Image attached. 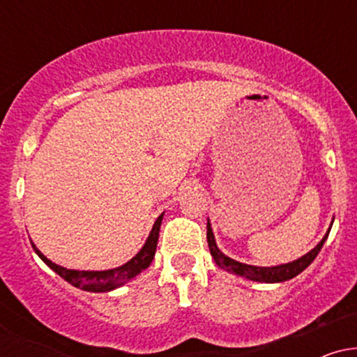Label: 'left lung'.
Wrapping results in <instances>:
<instances>
[{"label":"left lung","instance_id":"1","mask_svg":"<svg viewBox=\"0 0 357 357\" xmlns=\"http://www.w3.org/2000/svg\"><path fill=\"white\" fill-rule=\"evenodd\" d=\"M333 223H334V220L331 221V227H333ZM331 227H329V230H327L326 235H324V238L319 241V243L315 245V247L310 250L309 253H305V255L297 258V260L289 261V264L273 265V267H257V265L241 264V261H236V260H233V258L225 255V253L218 248V245H216L210 220H208V223H206V240H208V247H210V253H211L213 260H215V264L218 265L220 268L227 270V272H230V273H235V275H238V277L248 278V280H252V282H260V284H278V282H285V280H290V278L297 277L298 273L304 272V270L309 267L310 264H312L314 258L319 255V252H321L322 245L326 243L327 236H329Z\"/></svg>","mask_w":357,"mask_h":357}]
</instances>
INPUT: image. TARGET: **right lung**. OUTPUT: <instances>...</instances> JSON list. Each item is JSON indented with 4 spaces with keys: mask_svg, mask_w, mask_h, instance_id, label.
<instances>
[{
    "mask_svg": "<svg viewBox=\"0 0 357 357\" xmlns=\"http://www.w3.org/2000/svg\"><path fill=\"white\" fill-rule=\"evenodd\" d=\"M165 213L161 216H158V220L154 221L153 230H151L149 236H147L146 243L142 245V248L130 258L129 261H126L124 265L116 268H109V270H70L65 268L61 265L53 264L50 258H47L36 248V245L31 241V247H33L35 253L38 255L45 264L50 267L53 272L59 273L61 278L72 284L77 289L85 290V292H110V290L119 289L124 284H127L129 280H132L134 277L139 275L142 270H146L153 261L154 253H155V247H158V238H159V228H161V221Z\"/></svg>",
    "mask_w": 357,
    "mask_h": 357,
    "instance_id": "add662e5",
    "label": "right lung"
}]
</instances>
